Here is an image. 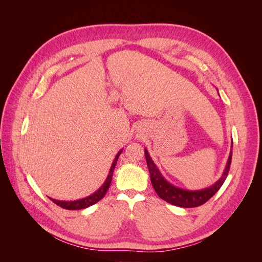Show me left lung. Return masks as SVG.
<instances>
[{"label": "left lung", "mask_w": 262, "mask_h": 262, "mask_svg": "<svg viewBox=\"0 0 262 262\" xmlns=\"http://www.w3.org/2000/svg\"><path fill=\"white\" fill-rule=\"evenodd\" d=\"M232 147H233V142H232ZM144 154H145L147 167L149 171L150 182H152V186L154 187L158 196H160L161 199L165 200L166 202H168L172 205H176V207L195 208V207H199V205H202L209 199H211V198L219 191L222 185L224 184V181L228 175L229 167H231L233 150L231 149V153H229L228 160L225 166V169L223 173H222L221 178L216 182H214L212 186L201 190H186V189H182L171 185L170 182H168L163 177L161 171L158 170L157 166L152 161V158H150L146 148L144 149Z\"/></svg>", "instance_id": "1"}]
</instances>
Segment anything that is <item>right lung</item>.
<instances>
[{"label": "right lung", "mask_w": 262, "mask_h": 262, "mask_svg": "<svg viewBox=\"0 0 262 262\" xmlns=\"http://www.w3.org/2000/svg\"><path fill=\"white\" fill-rule=\"evenodd\" d=\"M122 152V149H120L118 152V154L116 155L115 160L112 164V167H110V170H109V173L108 176L105 180L104 184H102V186L96 190L94 193H92L91 195L86 196V198H83V199H80V200H75V201H60V200H55V199H52V198H50V200L53 201L55 204L59 205V207L66 209V210H82V209H86L91 207V205L97 203L99 200H101L102 198L105 196L107 190L109 189V186L110 184H112V180H113V173H114V169L116 167V164H117V161L119 156H120Z\"/></svg>", "instance_id": "obj_1"}]
</instances>
